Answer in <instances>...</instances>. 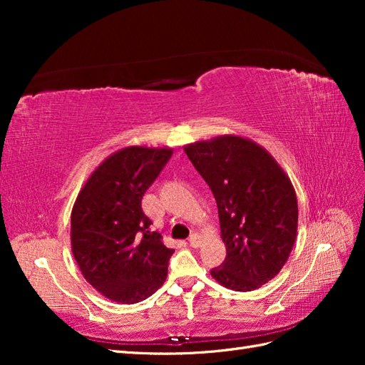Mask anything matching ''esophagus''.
<instances>
[{
  "label": "esophagus",
  "mask_w": 365,
  "mask_h": 365,
  "mask_svg": "<svg viewBox=\"0 0 365 365\" xmlns=\"http://www.w3.org/2000/svg\"><path fill=\"white\" fill-rule=\"evenodd\" d=\"M188 242H190V246H191V247H199L200 243H202V238H200L199 234H192V235L188 238Z\"/></svg>",
  "instance_id": "esophagus-1"
}]
</instances>
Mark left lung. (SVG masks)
<instances>
[{"mask_svg": "<svg viewBox=\"0 0 365 365\" xmlns=\"http://www.w3.org/2000/svg\"><path fill=\"white\" fill-rule=\"evenodd\" d=\"M218 205L226 259L210 273L216 282L251 292L271 281L293 250L298 200L289 175L257 143L235 135L185 145Z\"/></svg>", "mask_w": 365, "mask_h": 365, "instance_id": "obj_1", "label": "left lung"}]
</instances>
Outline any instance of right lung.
Wrapping results in <instances>:
<instances>
[{"mask_svg": "<svg viewBox=\"0 0 365 365\" xmlns=\"http://www.w3.org/2000/svg\"><path fill=\"white\" fill-rule=\"evenodd\" d=\"M170 155V147H123L100 163L73 204V257L84 279L120 304L149 298L166 281L174 250L149 230L141 200Z\"/></svg>", "mask_w": 365, "mask_h": 365, "instance_id": "1", "label": "right lung"}]
</instances>
